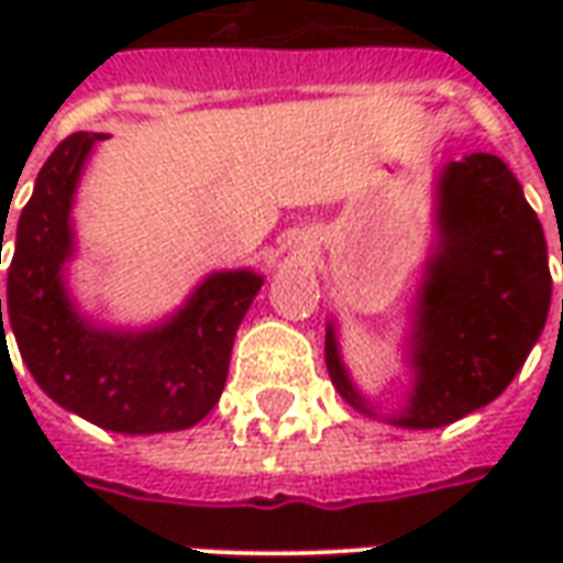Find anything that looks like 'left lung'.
Wrapping results in <instances>:
<instances>
[{
    "mask_svg": "<svg viewBox=\"0 0 563 563\" xmlns=\"http://www.w3.org/2000/svg\"><path fill=\"white\" fill-rule=\"evenodd\" d=\"M549 301L543 225L519 180L488 153L452 162L440 180V250L419 301L416 389L395 422L440 428L495 401L540 338ZM325 365L343 398L371 413L343 371L331 329Z\"/></svg>",
    "mask_w": 563,
    "mask_h": 563,
    "instance_id": "1",
    "label": "left lung"
}]
</instances>
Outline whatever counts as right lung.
<instances>
[{
    "label": "right lung",
    "mask_w": 563,
    "mask_h": 563,
    "mask_svg": "<svg viewBox=\"0 0 563 563\" xmlns=\"http://www.w3.org/2000/svg\"><path fill=\"white\" fill-rule=\"evenodd\" d=\"M99 139V132L68 135L38 172L8 265V329L35 383L59 407L120 434L184 431L220 401L234 331L262 277L213 274L162 329L132 334L87 325L68 301L59 268L71 253L68 210L80 165ZM8 329L0 298L2 353Z\"/></svg>",
    "instance_id": "add662e5"
}]
</instances>
